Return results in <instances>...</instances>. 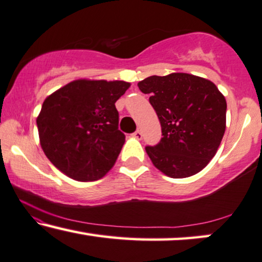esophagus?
Listing matches in <instances>:
<instances>
[{
	"instance_id": "obj_1",
	"label": "esophagus",
	"mask_w": 262,
	"mask_h": 262,
	"mask_svg": "<svg viewBox=\"0 0 262 262\" xmlns=\"http://www.w3.org/2000/svg\"><path fill=\"white\" fill-rule=\"evenodd\" d=\"M133 136H134L135 139H138V140H141L142 139V133H141V130H136L135 133H133Z\"/></svg>"
}]
</instances>
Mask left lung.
<instances>
[{
    "mask_svg": "<svg viewBox=\"0 0 262 262\" xmlns=\"http://www.w3.org/2000/svg\"><path fill=\"white\" fill-rule=\"evenodd\" d=\"M161 124L163 138L146 152L171 178L202 171L215 157L226 130L227 102L210 80L189 73L150 76L138 84Z\"/></svg>",
    "mask_w": 262,
    "mask_h": 262,
    "instance_id": "left-lung-1",
    "label": "left lung"
}]
</instances>
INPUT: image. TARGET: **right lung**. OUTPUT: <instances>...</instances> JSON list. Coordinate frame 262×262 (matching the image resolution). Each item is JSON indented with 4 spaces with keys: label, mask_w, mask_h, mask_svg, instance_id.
<instances>
[{
    "label": "right lung",
    "mask_w": 262,
    "mask_h": 262,
    "mask_svg": "<svg viewBox=\"0 0 262 262\" xmlns=\"http://www.w3.org/2000/svg\"><path fill=\"white\" fill-rule=\"evenodd\" d=\"M129 83L78 79L50 95L36 124L51 163L79 182L101 179L114 166L126 136L115 102Z\"/></svg>",
    "instance_id": "right-lung-1"
}]
</instances>
